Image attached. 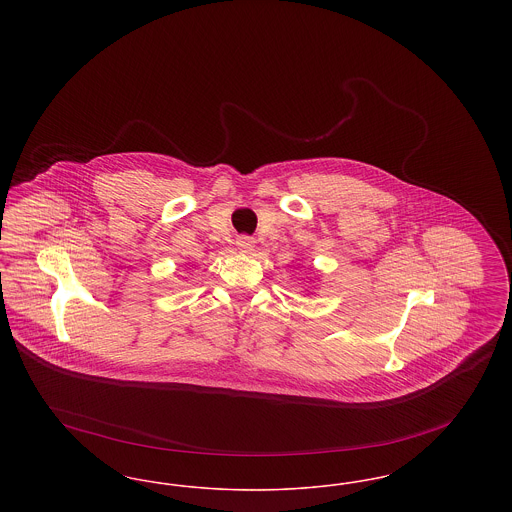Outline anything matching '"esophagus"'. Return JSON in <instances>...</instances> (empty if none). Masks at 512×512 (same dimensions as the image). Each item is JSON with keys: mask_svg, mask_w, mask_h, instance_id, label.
Listing matches in <instances>:
<instances>
[{"mask_svg": "<svg viewBox=\"0 0 512 512\" xmlns=\"http://www.w3.org/2000/svg\"><path fill=\"white\" fill-rule=\"evenodd\" d=\"M236 245H238V249H240L242 253H251L253 247H255V240L249 238V236H240Z\"/></svg>", "mask_w": 512, "mask_h": 512, "instance_id": "1", "label": "esophagus"}]
</instances>
